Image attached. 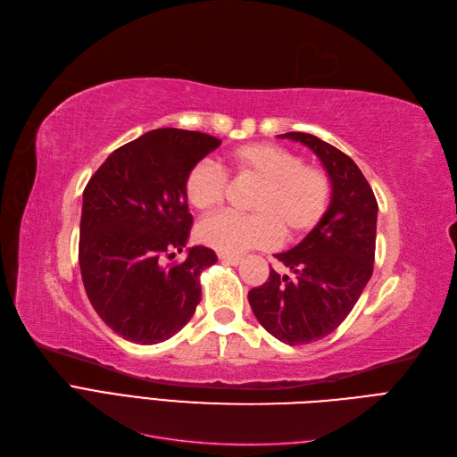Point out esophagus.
<instances>
[{
	"instance_id": "34e87169",
	"label": "esophagus",
	"mask_w": 457,
	"mask_h": 457,
	"mask_svg": "<svg viewBox=\"0 0 457 457\" xmlns=\"http://www.w3.org/2000/svg\"><path fill=\"white\" fill-rule=\"evenodd\" d=\"M218 258L220 260H222L224 263H229V266H239V263H241V256H235V254H224V253H220L218 254Z\"/></svg>"
}]
</instances>
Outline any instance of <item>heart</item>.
<instances>
[{"label": "heart", "instance_id": "1", "mask_svg": "<svg viewBox=\"0 0 457 457\" xmlns=\"http://www.w3.org/2000/svg\"><path fill=\"white\" fill-rule=\"evenodd\" d=\"M229 163L239 179L258 184L248 204L254 214L224 212L203 220L197 229L203 245L224 254L270 248L281 235L288 241L305 237L327 216L332 199L328 174L320 167L305 165L298 154L278 144L253 142L235 148ZM226 191V174L207 161L195 163L186 174V199L201 212L220 207Z\"/></svg>", "mask_w": 457, "mask_h": 457}]
</instances>
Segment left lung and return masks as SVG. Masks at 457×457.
Segmentation results:
<instances>
[{
    "label": "left lung",
    "mask_w": 457,
    "mask_h": 457,
    "mask_svg": "<svg viewBox=\"0 0 457 457\" xmlns=\"http://www.w3.org/2000/svg\"><path fill=\"white\" fill-rule=\"evenodd\" d=\"M281 138L305 144L325 165L332 199L322 222L287 253L275 254L292 275L270 271L248 292L260 325L278 342L303 345L342 325L370 281L376 253L378 201L349 155L307 132Z\"/></svg>",
    "instance_id": "8db88e82"
}]
</instances>
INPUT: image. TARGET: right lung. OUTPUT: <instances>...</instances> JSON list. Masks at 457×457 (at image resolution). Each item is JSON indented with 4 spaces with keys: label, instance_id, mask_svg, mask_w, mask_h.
I'll return each instance as SVG.
<instances>
[{
    "label": "right lung",
    "instance_id": "1",
    "mask_svg": "<svg viewBox=\"0 0 457 457\" xmlns=\"http://www.w3.org/2000/svg\"><path fill=\"white\" fill-rule=\"evenodd\" d=\"M222 140L197 130L155 129L117 148L83 191L79 268L98 317L123 340H169L194 317L199 277L214 250L182 253L194 216L184 194L187 170Z\"/></svg>",
    "mask_w": 457,
    "mask_h": 457
}]
</instances>
